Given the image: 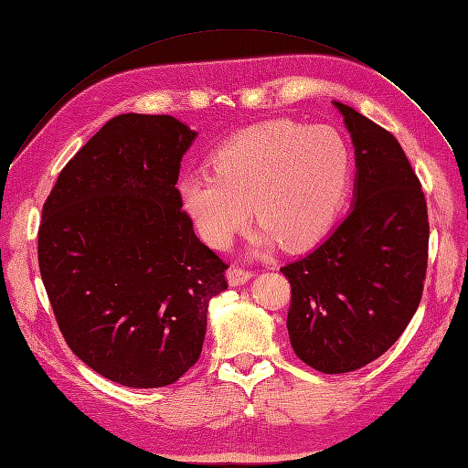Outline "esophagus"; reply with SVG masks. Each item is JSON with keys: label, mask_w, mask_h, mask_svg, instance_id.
Masks as SVG:
<instances>
[{"label": "esophagus", "mask_w": 468, "mask_h": 468, "mask_svg": "<svg viewBox=\"0 0 468 468\" xmlns=\"http://www.w3.org/2000/svg\"><path fill=\"white\" fill-rule=\"evenodd\" d=\"M254 277V271L250 270H242V268H229L228 270V281L231 287H239V284H245Z\"/></svg>", "instance_id": "1"}]
</instances>
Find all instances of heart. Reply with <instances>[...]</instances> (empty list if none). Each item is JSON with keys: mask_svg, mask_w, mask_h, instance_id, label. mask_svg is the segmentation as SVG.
<instances>
[{"mask_svg": "<svg viewBox=\"0 0 468 468\" xmlns=\"http://www.w3.org/2000/svg\"><path fill=\"white\" fill-rule=\"evenodd\" d=\"M212 172H187L179 202L200 237L226 249L247 228L250 205L261 231L256 247L289 250L329 231L348 189L350 147L335 128L273 120L237 133L212 154Z\"/></svg>", "mask_w": 468, "mask_h": 468, "instance_id": "1", "label": "heart"}]
</instances>
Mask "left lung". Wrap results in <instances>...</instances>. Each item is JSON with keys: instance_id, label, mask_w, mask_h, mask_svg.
<instances>
[{"instance_id": "8db88e82", "label": "left lung", "mask_w": 468, "mask_h": 468, "mask_svg": "<svg viewBox=\"0 0 468 468\" xmlns=\"http://www.w3.org/2000/svg\"><path fill=\"white\" fill-rule=\"evenodd\" d=\"M356 147L354 207L303 258L281 268L291 282L287 329L315 371L365 367L401 336L422 296L429 212L398 139L335 101Z\"/></svg>"}]
</instances>
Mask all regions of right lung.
<instances>
[{"label":"right lung","mask_w":468,"mask_h":468,"mask_svg":"<svg viewBox=\"0 0 468 468\" xmlns=\"http://www.w3.org/2000/svg\"><path fill=\"white\" fill-rule=\"evenodd\" d=\"M197 133L168 114L109 120L60 170L37 231L39 273L70 350L105 378L158 388L202 352L229 268L181 210Z\"/></svg>","instance_id":"right-lung-1"}]
</instances>
